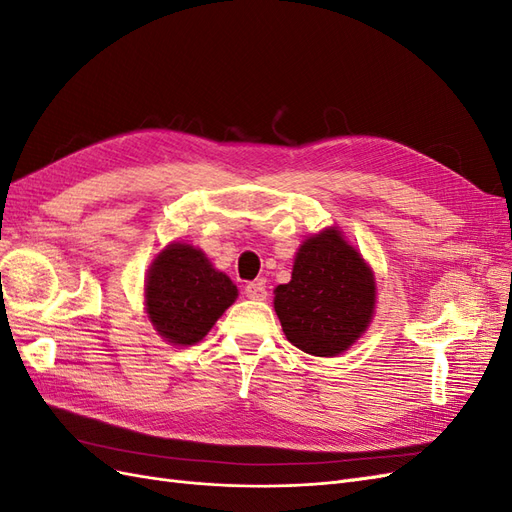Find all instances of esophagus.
<instances>
[{"label":"esophagus","mask_w":512,"mask_h":512,"mask_svg":"<svg viewBox=\"0 0 512 512\" xmlns=\"http://www.w3.org/2000/svg\"><path fill=\"white\" fill-rule=\"evenodd\" d=\"M245 297L252 301H265L267 299V286L262 282H250L245 286Z\"/></svg>","instance_id":"obj_1"}]
</instances>
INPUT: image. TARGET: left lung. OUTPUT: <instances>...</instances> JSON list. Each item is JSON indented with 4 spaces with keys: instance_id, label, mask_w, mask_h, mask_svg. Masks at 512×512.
<instances>
[{
    "instance_id": "obj_1",
    "label": "left lung",
    "mask_w": 512,
    "mask_h": 512,
    "mask_svg": "<svg viewBox=\"0 0 512 512\" xmlns=\"http://www.w3.org/2000/svg\"><path fill=\"white\" fill-rule=\"evenodd\" d=\"M286 339L314 356H337L359 339L376 309L374 271L335 226L307 237L292 280L275 288Z\"/></svg>"
}]
</instances>
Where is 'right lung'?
<instances>
[{
	"mask_svg": "<svg viewBox=\"0 0 512 512\" xmlns=\"http://www.w3.org/2000/svg\"><path fill=\"white\" fill-rule=\"evenodd\" d=\"M237 294V286L226 273L213 269L205 252L175 241L147 271L145 309L164 342L192 346L211 331Z\"/></svg>",
	"mask_w": 512,
	"mask_h": 512,
	"instance_id": "add662e5",
	"label": "right lung"
}]
</instances>
